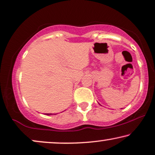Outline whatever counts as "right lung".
Returning <instances> with one entry per match:
<instances>
[{
    "label": "right lung",
    "mask_w": 155,
    "mask_h": 155,
    "mask_svg": "<svg viewBox=\"0 0 155 155\" xmlns=\"http://www.w3.org/2000/svg\"><path fill=\"white\" fill-rule=\"evenodd\" d=\"M46 115H51V114H50V113H46Z\"/></svg>",
    "instance_id": "1"
}]
</instances>
